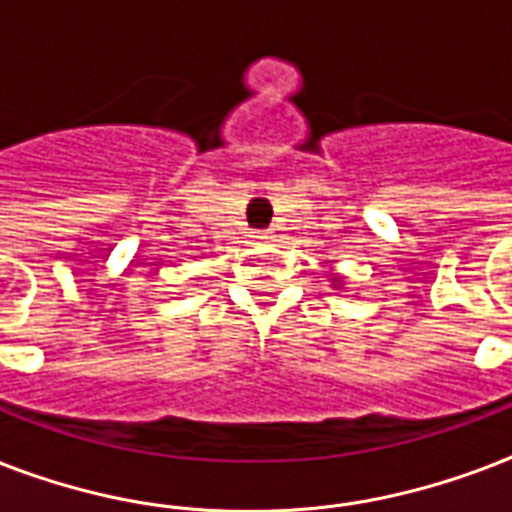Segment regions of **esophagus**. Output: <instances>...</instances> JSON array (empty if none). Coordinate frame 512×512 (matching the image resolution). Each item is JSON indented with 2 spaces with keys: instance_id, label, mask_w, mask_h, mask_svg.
I'll return each instance as SVG.
<instances>
[{
  "instance_id": "1",
  "label": "esophagus",
  "mask_w": 512,
  "mask_h": 512,
  "mask_svg": "<svg viewBox=\"0 0 512 512\" xmlns=\"http://www.w3.org/2000/svg\"><path fill=\"white\" fill-rule=\"evenodd\" d=\"M257 239H260V241H271L273 233L271 231H260V233H257Z\"/></svg>"
}]
</instances>
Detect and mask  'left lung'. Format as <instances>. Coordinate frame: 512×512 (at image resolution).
<instances>
[{
	"instance_id": "left-lung-1",
	"label": "left lung",
	"mask_w": 512,
	"mask_h": 512,
	"mask_svg": "<svg viewBox=\"0 0 512 512\" xmlns=\"http://www.w3.org/2000/svg\"><path fill=\"white\" fill-rule=\"evenodd\" d=\"M332 287L342 289V279H340V276H335V279H332Z\"/></svg>"
}]
</instances>
